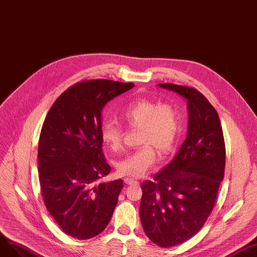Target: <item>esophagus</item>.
Listing matches in <instances>:
<instances>
[{"label": "esophagus", "mask_w": 257, "mask_h": 257, "mask_svg": "<svg viewBox=\"0 0 257 257\" xmlns=\"http://www.w3.org/2000/svg\"><path fill=\"white\" fill-rule=\"evenodd\" d=\"M124 183H125V184H127V185H136V184H138L137 181L133 180V179H128V178L124 179Z\"/></svg>", "instance_id": "34e87169"}]
</instances>
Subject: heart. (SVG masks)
Here are the masks:
<instances>
[{
  "mask_svg": "<svg viewBox=\"0 0 257 257\" xmlns=\"http://www.w3.org/2000/svg\"><path fill=\"white\" fill-rule=\"evenodd\" d=\"M121 118L132 128H138V144L142 145L116 162L120 176L140 178L152 168L156 161L154 147L160 155L173 150L180 130L177 108L170 103H159L138 99L121 109ZM100 137L109 150L116 151L122 141V128L113 119L105 120L100 128Z\"/></svg>",
  "mask_w": 257,
  "mask_h": 257,
  "instance_id": "obj_1",
  "label": "heart"
}]
</instances>
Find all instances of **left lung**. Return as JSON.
Here are the masks:
<instances>
[{
  "instance_id": "8db88e82",
  "label": "left lung",
  "mask_w": 257,
  "mask_h": 257,
  "mask_svg": "<svg viewBox=\"0 0 257 257\" xmlns=\"http://www.w3.org/2000/svg\"><path fill=\"white\" fill-rule=\"evenodd\" d=\"M158 87L187 101L185 141L174 159L141 184L140 219L157 246L175 247L197 234L210 215L225 172V142L215 108L199 91L173 83Z\"/></svg>"
}]
</instances>
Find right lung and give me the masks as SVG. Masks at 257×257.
Returning a JSON list of instances; mask_svg holds the SVG:
<instances>
[{"label":"right lung","instance_id":"1","mask_svg":"<svg viewBox=\"0 0 257 257\" xmlns=\"http://www.w3.org/2000/svg\"><path fill=\"white\" fill-rule=\"evenodd\" d=\"M134 83L85 80L66 90L48 112L39 142V178L47 210L66 234L89 239L111 219L122 180L101 182L111 172L100 137L101 113Z\"/></svg>","mask_w":257,"mask_h":257}]
</instances>
